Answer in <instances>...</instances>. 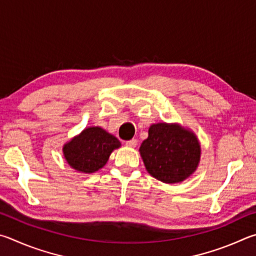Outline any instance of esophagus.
<instances>
[{"mask_svg": "<svg viewBox=\"0 0 256 256\" xmlns=\"http://www.w3.org/2000/svg\"><path fill=\"white\" fill-rule=\"evenodd\" d=\"M137 142H138L137 140H135V138H132V140L126 142V145L129 146V147H136L137 146Z\"/></svg>", "mask_w": 256, "mask_h": 256, "instance_id": "obj_1", "label": "esophagus"}]
</instances>
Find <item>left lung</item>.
I'll return each instance as SVG.
<instances>
[{
    "mask_svg": "<svg viewBox=\"0 0 256 256\" xmlns=\"http://www.w3.org/2000/svg\"><path fill=\"white\" fill-rule=\"evenodd\" d=\"M140 152L152 176L164 183H176L196 171L201 150L194 132L178 124H156L150 126Z\"/></svg>",
    "mask_w": 256,
    "mask_h": 256,
    "instance_id": "left-lung-1",
    "label": "left lung"
}]
</instances>
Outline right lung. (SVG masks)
<instances>
[{
	"mask_svg": "<svg viewBox=\"0 0 256 256\" xmlns=\"http://www.w3.org/2000/svg\"><path fill=\"white\" fill-rule=\"evenodd\" d=\"M120 147L114 136L100 127L84 129L62 147L67 162L76 171L93 173L106 165L111 152Z\"/></svg>",
	"mask_w": 256,
	"mask_h": 256,
	"instance_id": "add662e5",
	"label": "right lung"
}]
</instances>
